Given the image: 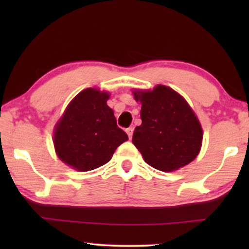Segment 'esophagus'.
Masks as SVG:
<instances>
[{
  "label": "esophagus",
  "instance_id": "esophagus-1",
  "mask_svg": "<svg viewBox=\"0 0 249 249\" xmlns=\"http://www.w3.org/2000/svg\"><path fill=\"white\" fill-rule=\"evenodd\" d=\"M125 132H127V134H128L129 138H131V137H132V134H134V128L130 127V128L125 129Z\"/></svg>",
  "mask_w": 249,
  "mask_h": 249
}]
</instances>
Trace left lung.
<instances>
[{"instance_id": "obj_1", "label": "left lung", "mask_w": 249, "mask_h": 249, "mask_svg": "<svg viewBox=\"0 0 249 249\" xmlns=\"http://www.w3.org/2000/svg\"><path fill=\"white\" fill-rule=\"evenodd\" d=\"M142 103V124L132 142L144 161L160 171L172 172L189 164L200 151L203 130L185 98L159 85L153 90H134Z\"/></svg>"}]
</instances>
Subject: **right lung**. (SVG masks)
<instances>
[{"label": "right lung", "instance_id": "1", "mask_svg": "<svg viewBox=\"0 0 249 249\" xmlns=\"http://www.w3.org/2000/svg\"><path fill=\"white\" fill-rule=\"evenodd\" d=\"M110 95L95 88L80 91L64 111L54 130V147L61 161L78 171L107 163L128 136L118 127Z\"/></svg>", "mask_w": 249, "mask_h": 249}]
</instances>
